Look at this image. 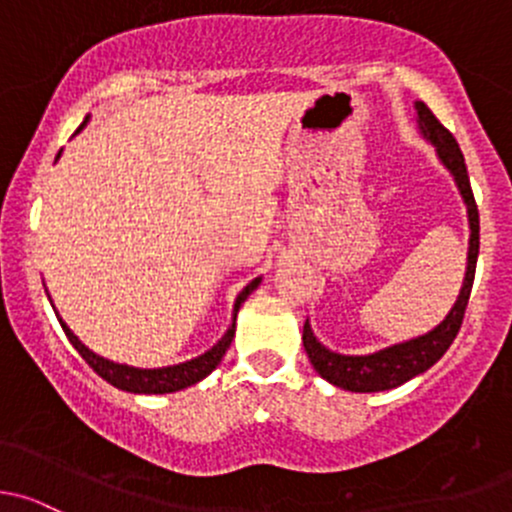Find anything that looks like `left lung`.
<instances>
[{"mask_svg":"<svg viewBox=\"0 0 512 512\" xmlns=\"http://www.w3.org/2000/svg\"><path fill=\"white\" fill-rule=\"evenodd\" d=\"M416 110V128H419L421 138L429 145H434L436 157L441 165L451 172L453 182H456L458 194H461L463 204H466L468 217V256H466V276H463V286L458 291L456 303L446 313L436 328L429 333L416 335L412 340L394 342V345L382 347L377 352H367V355H342V352L330 350L318 340L305 320L303 325V347L308 352V360L313 370L323 379H328L335 387L347 389V392H384V389H394L399 384L409 382V379L419 377L429 370L431 365L444 357L449 350L453 337L463 323V313H466L468 295L473 288V276H476V261H478V207L473 199L471 182H468L466 162H463V152L458 142L444 125L436 120V115L426 108L421 100L414 103Z\"/></svg>","mask_w":512,"mask_h":512,"instance_id":"left-lung-1","label":"left lung"}]
</instances>
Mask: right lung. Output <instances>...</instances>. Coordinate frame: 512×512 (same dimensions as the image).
<instances>
[{
	"label": "right lung",
	"instance_id": "obj_1",
	"mask_svg": "<svg viewBox=\"0 0 512 512\" xmlns=\"http://www.w3.org/2000/svg\"><path fill=\"white\" fill-rule=\"evenodd\" d=\"M86 123H88V118L83 120V125L76 130V133H81V130L86 128ZM59 157H61V152L56 155V160H59ZM261 281H263L261 276L254 278L249 286H244V291L236 295L234 310H231V323H229V328H226V333L221 335V340H217V345L209 347V350L202 352L199 357H192V360H187V362H179V365L150 367V370H145V367L120 365V362H113V360H108V357L96 355V352L88 350V347L83 345L76 335H73V330L63 323L61 315L56 313V308H54V313H56V318H59V323H61L63 333H66V337H68V342L76 347L78 355H81L83 360L93 367V372H98L105 382H110L113 387L123 389V392H133V394H170V392H179V389H187V387H192V384L202 382L207 374H212L214 370H217L221 357L226 355L231 340H234L236 315H239V308L244 305V300L249 298V295L254 293L258 286H261ZM49 300H51V295H49Z\"/></svg>",
	"mask_w": 512,
	"mask_h": 512
}]
</instances>
